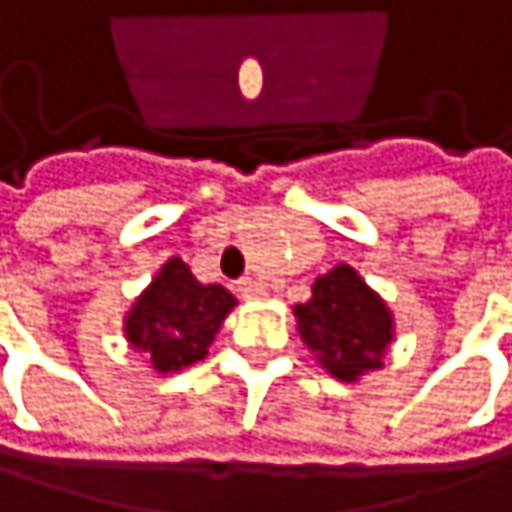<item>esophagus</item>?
<instances>
[{
  "instance_id": "1",
  "label": "esophagus",
  "mask_w": 512,
  "mask_h": 512,
  "mask_svg": "<svg viewBox=\"0 0 512 512\" xmlns=\"http://www.w3.org/2000/svg\"><path fill=\"white\" fill-rule=\"evenodd\" d=\"M237 290H240L243 299H263L266 296V287L260 281H255V278H240L237 281Z\"/></svg>"
}]
</instances>
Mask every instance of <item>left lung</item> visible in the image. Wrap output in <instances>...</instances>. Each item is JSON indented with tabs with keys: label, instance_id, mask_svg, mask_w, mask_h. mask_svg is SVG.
I'll list each match as a JSON object with an SVG mask.
<instances>
[{
	"label": "left lung",
	"instance_id": "obj_1",
	"mask_svg": "<svg viewBox=\"0 0 512 512\" xmlns=\"http://www.w3.org/2000/svg\"><path fill=\"white\" fill-rule=\"evenodd\" d=\"M296 317L302 341L338 379L353 382L382 367V353L391 344V314L356 269L341 263L317 278L314 296L296 305Z\"/></svg>",
	"mask_w": 512,
	"mask_h": 512
}]
</instances>
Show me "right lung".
<instances>
[{"label": "right lung", "instance_id": "obj_1", "mask_svg": "<svg viewBox=\"0 0 512 512\" xmlns=\"http://www.w3.org/2000/svg\"><path fill=\"white\" fill-rule=\"evenodd\" d=\"M234 296L222 284H201L180 257H171L127 317V338L159 373L183 370L207 356Z\"/></svg>", "mask_w": 512, "mask_h": 512}]
</instances>
